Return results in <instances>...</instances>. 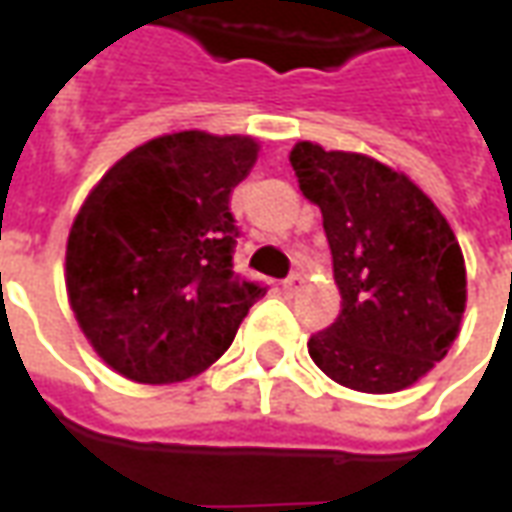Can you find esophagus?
Wrapping results in <instances>:
<instances>
[{
  "label": "esophagus",
  "instance_id": "esophagus-1",
  "mask_svg": "<svg viewBox=\"0 0 512 512\" xmlns=\"http://www.w3.org/2000/svg\"><path fill=\"white\" fill-rule=\"evenodd\" d=\"M299 288H301L299 274H290V277L282 282V293H285V296H293V293H299Z\"/></svg>",
  "mask_w": 512,
  "mask_h": 512
}]
</instances>
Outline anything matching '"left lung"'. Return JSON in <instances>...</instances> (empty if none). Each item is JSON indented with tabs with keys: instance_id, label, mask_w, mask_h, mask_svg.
<instances>
[{
	"instance_id": "obj_1",
	"label": "left lung",
	"mask_w": 512,
	"mask_h": 512,
	"mask_svg": "<svg viewBox=\"0 0 512 512\" xmlns=\"http://www.w3.org/2000/svg\"><path fill=\"white\" fill-rule=\"evenodd\" d=\"M290 164L321 208L343 296L337 321L307 343L312 362L367 395L417 384L447 356L466 310L452 227L414 180L376 158L299 142Z\"/></svg>"
}]
</instances>
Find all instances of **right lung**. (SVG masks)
I'll return each instance as SVG.
<instances>
[{"label":"right lung","instance_id":"1","mask_svg":"<svg viewBox=\"0 0 512 512\" xmlns=\"http://www.w3.org/2000/svg\"><path fill=\"white\" fill-rule=\"evenodd\" d=\"M252 136L178 131L134 147L73 219L68 301L95 354L139 384H175L230 348L266 288L233 271L230 194Z\"/></svg>","mask_w":512,"mask_h":512}]
</instances>
